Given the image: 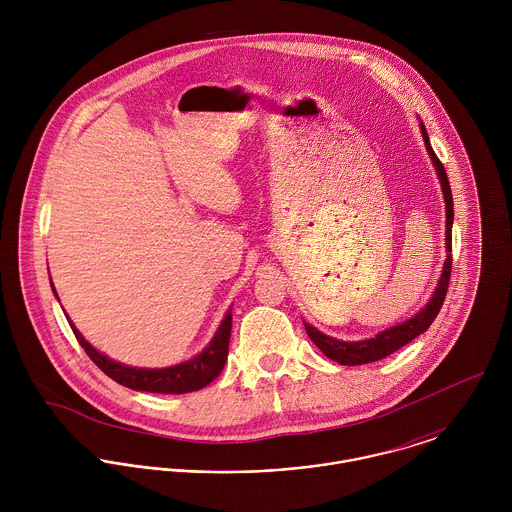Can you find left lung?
<instances>
[{
	"label": "left lung",
	"instance_id": "obj_1",
	"mask_svg": "<svg viewBox=\"0 0 512 512\" xmlns=\"http://www.w3.org/2000/svg\"><path fill=\"white\" fill-rule=\"evenodd\" d=\"M420 130H422V138L428 149V155L436 167L438 173L439 185H441V193H443V201H445V262H443V270L438 280V288L432 293V297L428 299V303L410 319L392 325L384 331H380L378 335L363 339V341H339L335 337H329L325 333H321L319 329H315L309 323L305 325V331L309 335V339L319 347V351L343 366L366 365V363H374L380 361L388 355H392L394 351H398L400 347L408 345L412 339H416L418 335L426 333L428 327L434 323V319L438 317L439 309L443 305L447 286H449V274H451V226H453V197H451V189H449V181H447V173L438 159V155L434 153L428 132L420 120Z\"/></svg>",
	"mask_w": 512,
	"mask_h": 512
}]
</instances>
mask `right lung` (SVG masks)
<instances>
[{"mask_svg": "<svg viewBox=\"0 0 512 512\" xmlns=\"http://www.w3.org/2000/svg\"><path fill=\"white\" fill-rule=\"evenodd\" d=\"M53 293L57 290L51 282ZM59 299V295H57ZM69 319V315H67ZM74 337L78 339L80 347L86 351V355L94 361L104 374H108L118 384L140 390V392H155V394H185L195 392L211 384L224 368L226 357H228V343H230V329H232V307L226 309L224 319L220 321L219 329L211 343L193 359L179 363V365L165 366V368H138V366L124 365L118 361H112L110 357L96 351L82 333L74 327L73 321L69 319Z\"/></svg>", "mask_w": 512, "mask_h": 512, "instance_id": "right-lung-1", "label": "right lung"}]
</instances>
